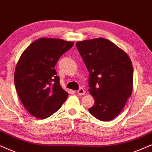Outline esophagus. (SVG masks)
Instances as JSON below:
<instances>
[{"mask_svg": "<svg viewBox=\"0 0 152 152\" xmlns=\"http://www.w3.org/2000/svg\"><path fill=\"white\" fill-rule=\"evenodd\" d=\"M77 93L79 95H83L84 94H85V90H84L83 88H79V90L77 91Z\"/></svg>", "mask_w": 152, "mask_h": 152, "instance_id": "34e87169", "label": "esophagus"}]
</instances>
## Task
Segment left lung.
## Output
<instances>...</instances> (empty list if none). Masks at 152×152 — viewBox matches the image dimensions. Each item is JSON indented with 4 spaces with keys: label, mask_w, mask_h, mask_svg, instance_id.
<instances>
[{
    "label": "left lung",
    "mask_w": 152,
    "mask_h": 152,
    "mask_svg": "<svg viewBox=\"0 0 152 152\" xmlns=\"http://www.w3.org/2000/svg\"><path fill=\"white\" fill-rule=\"evenodd\" d=\"M76 48L89 72V92L95 104L88 109L96 118L112 120L132 94L133 69L122 49L102 38L78 41Z\"/></svg>",
    "instance_id": "8db88e82"
}]
</instances>
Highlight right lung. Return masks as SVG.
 Segmentation results:
<instances>
[{"label":"right lung","instance_id":"obj_1","mask_svg":"<svg viewBox=\"0 0 152 152\" xmlns=\"http://www.w3.org/2000/svg\"><path fill=\"white\" fill-rule=\"evenodd\" d=\"M73 45V42L62 39L39 38L21 55L15 71V88L23 105L34 117L50 116L68 97L55 66Z\"/></svg>","mask_w":152,"mask_h":152}]
</instances>
